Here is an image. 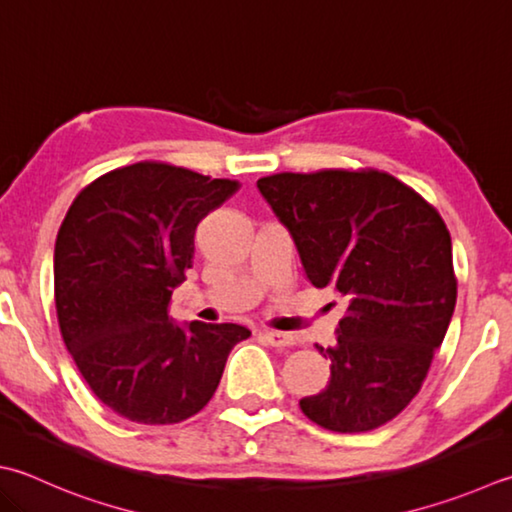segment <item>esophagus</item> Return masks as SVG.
<instances>
[{
  "label": "esophagus",
  "mask_w": 512,
  "mask_h": 512,
  "mask_svg": "<svg viewBox=\"0 0 512 512\" xmlns=\"http://www.w3.org/2000/svg\"><path fill=\"white\" fill-rule=\"evenodd\" d=\"M265 339L272 347H292V345H296V336L287 334V332L269 330V332H265Z\"/></svg>",
  "instance_id": "1"
}]
</instances>
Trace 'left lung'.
<instances>
[{
  "label": "left lung",
  "instance_id": "obj_1",
  "mask_svg": "<svg viewBox=\"0 0 512 512\" xmlns=\"http://www.w3.org/2000/svg\"><path fill=\"white\" fill-rule=\"evenodd\" d=\"M258 189L292 234L314 287L347 303L330 383L301 399L332 432H368L417 397L457 301L450 231L412 187L379 169L274 173Z\"/></svg>",
  "mask_w": 512,
  "mask_h": 512
}]
</instances>
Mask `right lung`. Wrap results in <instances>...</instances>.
Returning a JSON list of instances; mask_svg holds the SVG:
<instances>
[{
    "mask_svg": "<svg viewBox=\"0 0 512 512\" xmlns=\"http://www.w3.org/2000/svg\"><path fill=\"white\" fill-rule=\"evenodd\" d=\"M236 189V180L144 160L95 178L66 211L53 263L57 323L95 397L124 419L194 417L234 345L252 336L236 323L169 318L198 223Z\"/></svg>",
    "mask_w": 512,
    "mask_h": 512,
    "instance_id": "right-lung-1",
    "label": "right lung"
}]
</instances>
